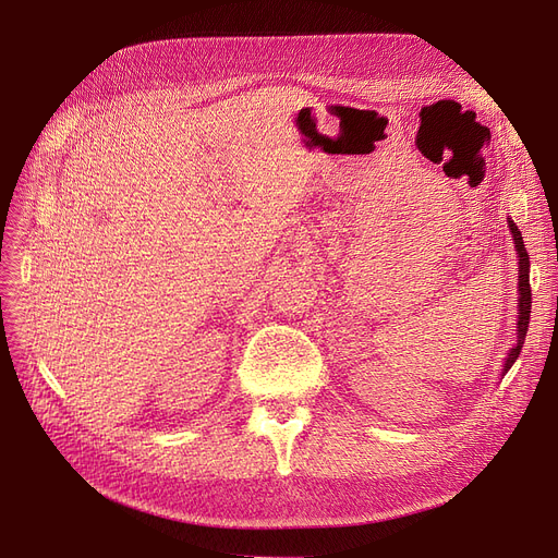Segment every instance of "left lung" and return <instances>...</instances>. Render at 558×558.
Wrapping results in <instances>:
<instances>
[{
    "label": "left lung",
    "instance_id": "obj_1",
    "mask_svg": "<svg viewBox=\"0 0 558 558\" xmlns=\"http://www.w3.org/2000/svg\"><path fill=\"white\" fill-rule=\"evenodd\" d=\"M509 230L513 234V244H515V251H518V330H515V345L509 350L507 355V362H505V368H502V375L513 366V362L518 360L520 350H522V343H524V337H526V330H530V314H532V287H530V255H526V248H524V242H522V234H520V228L509 219Z\"/></svg>",
    "mask_w": 558,
    "mask_h": 558
}]
</instances>
